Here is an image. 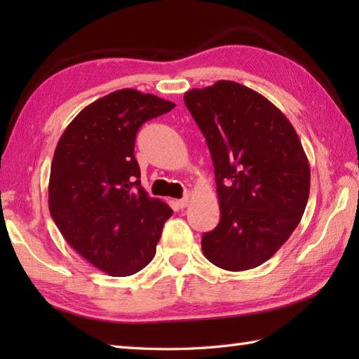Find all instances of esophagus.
Masks as SVG:
<instances>
[{"label": "esophagus", "instance_id": "34e87169", "mask_svg": "<svg viewBox=\"0 0 359 359\" xmlns=\"http://www.w3.org/2000/svg\"><path fill=\"white\" fill-rule=\"evenodd\" d=\"M188 203H189V197H188V196H187V197H184V199H179V201H175V205H177V207H179L180 210L187 208V207H188Z\"/></svg>", "mask_w": 359, "mask_h": 359}]
</instances>
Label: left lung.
Instances as JSON below:
<instances>
[{"instance_id":"obj_1","label":"left lung","mask_w":359,"mask_h":359,"mask_svg":"<svg viewBox=\"0 0 359 359\" xmlns=\"http://www.w3.org/2000/svg\"><path fill=\"white\" fill-rule=\"evenodd\" d=\"M215 165L219 225L202 238L210 262L256 269L292 236L306 211L310 165L293 125L270 100L219 80L184 95Z\"/></svg>"}]
</instances>
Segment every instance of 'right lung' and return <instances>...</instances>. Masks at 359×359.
I'll use <instances>...</instances> for the list:
<instances>
[{
  "label": "right lung",
  "instance_id": "obj_1",
  "mask_svg": "<svg viewBox=\"0 0 359 359\" xmlns=\"http://www.w3.org/2000/svg\"><path fill=\"white\" fill-rule=\"evenodd\" d=\"M172 102L137 89L111 93L79 112L57 143L49 211L66 242L109 276H131L156 255L172 210L140 185L135 135Z\"/></svg>",
  "mask_w": 359,
  "mask_h": 359
}]
</instances>
